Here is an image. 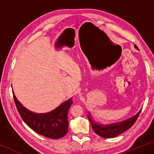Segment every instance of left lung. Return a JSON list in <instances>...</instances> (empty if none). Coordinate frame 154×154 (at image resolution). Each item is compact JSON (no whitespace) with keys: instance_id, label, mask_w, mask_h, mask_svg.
I'll return each mask as SVG.
<instances>
[{"instance_id":"1","label":"left lung","mask_w":154,"mask_h":154,"mask_svg":"<svg viewBox=\"0 0 154 154\" xmlns=\"http://www.w3.org/2000/svg\"><path fill=\"white\" fill-rule=\"evenodd\" d=\"M134 47L136 49L138 50V46L134 45ZM140 111L136 114V116H134L132 118L130 119H128L125 121L120 122V123H113L110 124V125H107L106 126L103 125H99L98 124H95L93 121H92V119L90 118L88 116V119L91 123L92 128L93 129V130L97 135L103 138H110L116 137L119 134L124 132V131L129 130L131 126H132L136 121L137 120L138 117L140 114Z\"/></svg>"}]
</instances>
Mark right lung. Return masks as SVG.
Wrapping results in <instances>:
<instances>
[{"mask_svg":"<svg viewBox=\"0 0 154 154\" xmlns=\"http://www.w3.org/2000/svg\"><path fill=\"white\" fill-rule=\"evenodd\" d=\"M17 110L24 123L35 132L45 137L58 139L64 136L68 130V112L72 99L64 102L52 112L46 114H35L24 108L14 94Z\"/></svg>","mask_w":154,"mask_h":154,"instance_id":"right-lung-1","label":"right lung"}]
</instances>
